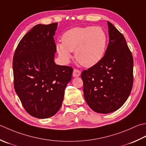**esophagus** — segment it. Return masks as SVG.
Instances as JSON below:
<instances>
[{"instance_id":"1","label":"esophagus","mask_w":146,"mask_h":146,"mask_svg":"<svg viewBox=\"0 0 146 146\" xmlns=\"http://www.w3.org/2000/svg\"><path fill=\"white\" fill-rule=\"evenodd\" d=\"M80 74H81V71H80L79 70L76 69V68H75V69H74L73 72V77H78V76L80 75Z\"/></svg>"}]
</instances>
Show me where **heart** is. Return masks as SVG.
I'll use <instances>...</instances> for the list:
<instances>
[{
    "instance_id": "heart-1",
    "label": "heart",
    "mask_w": 146,
    "mask_h": 146,
    "mask_svg": "<svg viewBox=\"0 0 146 146\" xmlns=\"http://www.w3.org/2000/svg\"><path fill=\"white\" fill-rule=\"evenodd\" d=\"M62 42L56 45L61 58L67 61L75 51V58L85 67H92L101 61L108 44V35L100 27L88 26L71 28L62 36Z\"/></svg>"
}]
</instances>
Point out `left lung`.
Masks as SVG:
<instances>
[{"mask_svg":"<svg viewBox=\"0 0 146 146\" xmlns=\"http://www.w3.org/2000/svg\"><path fill=\"white\" fill-rule=\"evenodd\" d=\"M110 41L104 56L98 64L84 70V97L97 113H110L120 108L132 91L133 59L121 33L108 21Z\"/></svg>","mask_w":146,"mask_h":146,"instance_id":"1","label":"left lung"}]
</instances>
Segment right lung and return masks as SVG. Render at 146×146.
<instances>
[{"label": "right lung", "mask_w": 146, "mask_h": 146, "mask_svg": "<svg viewBox=\"0 0 146 146\" xmlns=\"http://www.w3.org/2000/svg\"><path fill=\"white\" fill-rule=\"evenodd\" d=\"M58 23L37 25L23 37L13 56L14 87L31 116L47 118L59 110L73 69L56 64L54 35Z\"/></svg>", "instance_id": "right-lung-1"}]
</instances>
